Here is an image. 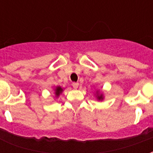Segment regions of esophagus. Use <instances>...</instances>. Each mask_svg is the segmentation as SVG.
<instances>
[{
	"mask_svg": "<svg viewBox=\"0 0 153 153\" xmlns=\"http://www.w3.org/2000/svg\"><path fill=\"white\" fill-rule=\"evenodd\" d=\"M72 86H73L74 88H78V87H79V83H72Z\"/></svg>",
	"mask_w": 153,
	"mask_h": 153,
	"instance_id": "34e87169",
	"label": "esophagus"
}]
</instances>
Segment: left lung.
<instances>
[{
  "mask_svg": "<svg viewBox=\"0 0 153 153\" xmlns=\"http://www.w3.org/2000/svg\"><path fill=\"white\" fill-rule=\"evenodd\" d=\"M97 100L102 101V100H103V94L102 93H99L97 91Z\"/></svg>",
  "mask_w": 153,
  "mask_h": 153,
  "instance_id": "left-lung-1",
  "label": "left lung"
}]
</instances>
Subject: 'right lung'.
Returning a JSON list of instances; mask_svg holds the SVG:
<instances>
[{"label":"right lung","mask_w":153,"mask_h":153,"mask_svg":"<svg viewBox=\"0 0 153 153\" xmlns=\"http://www.w3.org/2000/svg\"><path fill=\"white\" fill-rule=\"evenodd\" d=\"M63 92V88L60 86H57L56 88V89H55V94H56V96L59 97L60 96V94Z\"/></svg>","instance_id":"right-lung-1"}]
</instances>
